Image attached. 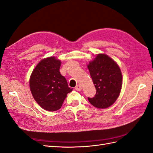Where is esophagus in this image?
<instances>
[{
  "label": "esophagus",
  "instance_id": "obj_1",
  "mask_svg": "<svg viewBox=\"0 0 153 153\" xmlns=\"http://www.w3.org/2000/svg\"><path fill=\"white\" fill-rule=\"evenodd\" d=\"M76 90H77V91H80V90H81V89H82V87H81V86L80 85H77L76 86Z\"/></svg>",
  "mask_w": 153,
  "mask_h": 153
}]
</instances>
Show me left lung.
<instances>
[{
  "label": "left lung",
  "mask_w": 153,
  "mask_h": 153,
  "mask_svg": "<svg viewBox=\"0 0 153 153\" xmlns=\"http://www.w3.org/2000/svg\"><path fill=\"white\" fill-rule=\"evenodd\" d=\"M87 67L96 88L93 98H88L91 105L99 109L110 107L120 95L123 76L117 63L105 54H99Z\"/></svg>",
  "instance_id": "obj_1"
}]
</instances>
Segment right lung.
I'll return each instance as SVG.
<instances>
[{"instance_id":"right-lung-1","label":"right lung","mask_w":153,"mask_h":153,"mask_svg":"<svg viewBox=\"0 0 153 153\" xmlns=\"http://www.w3.org/2000/svg\"><path fill=\"white\" fill-rule=\"evenodd\" d=\"M61 61L51 56L42 59L33 70L29 79L30 90L36 102L44 110H58L67 94L72 91L59 72Z\"/></svg>"}]
</instances>
